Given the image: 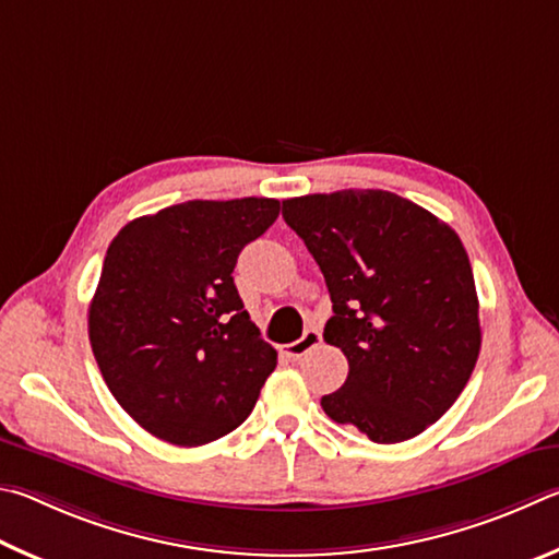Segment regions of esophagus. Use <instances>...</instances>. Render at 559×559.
I'll return each mask as SVG.
<instances>
[{
	"label": "esophagus",
	"mask_w": 559,
	"mask_h": 559,
	"mask_svg": "<svg viewBox=\"0 0 559 559\" xmlns=\"http://www.w3.org/2000/svg\"><path fill=\"white\" fill-rule=\"evenodd\" d=\"M321 344V331L317 329H307L305 336H301L299 341H292V344L282 346V354H285L287 358H301L305 354H309L311 348H317Z\"/></svg>",
	"instance_id": "esophagus-1"
}]
</instances>
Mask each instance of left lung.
<instances>
[{
  "mask_svg": "<svg viewBox=\"0 0 559 559\" xmlns=\"http://www.w3.org/2000/svg\"><path fill=\"white\" fill-rule=\"evenodd\" d=\"M324 272L334 317L324 341L348 378L321 397L338 425L378 444L413 439L462 395L481 350L478 297L459 235L423 205L380 189L282 201Z\"/></svg>",
  "mask_w": 559,
  "mask_h": 559,
  "instance_id": "obj_1",
  "label": "left lung"
}]
</instances>
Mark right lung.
Segmentation results:
<instances>
[{
    "label": "right lung",
    "mask_w": 559,
    "mask_h": 559,
    "mask_svg": "<svg viewBox=\"0 0 559 559\" xmlns=\"http://www.w3.org/2000/svg\"><path fill=\"white\" fill-rule=\"evenodd\" d=\"M277 199L186 201L124 225L87 311L97 368L146 432L201 447L240 427L277 350L242 309L233 270Z\"/></svg>",
    "instance_id": "obj_1"
}]
</instances>
